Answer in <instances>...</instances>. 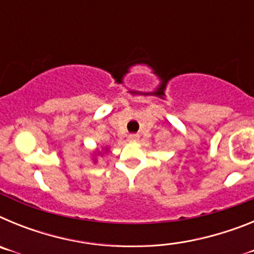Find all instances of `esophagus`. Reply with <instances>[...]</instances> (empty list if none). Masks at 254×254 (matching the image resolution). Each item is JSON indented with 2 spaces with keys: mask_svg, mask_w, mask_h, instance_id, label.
<instances>
[{
  "mask_svg": "<svg viewBox=\"0 0 254 254\" xmlns=\"http://www.w3.org/2000/svg\"><path fill=\"white\" fill-rule=\"evenodd\" d=\"M138 137H140V136H138L137 133H131V134H129V136H128V138H129V140H131V141H137Z\"/></svg>",
  "mask_w": 254,
  "mask_h": 254,
  "instance_id": "esophagus-1",
  "label": "esophagus"
}]
</instances>
